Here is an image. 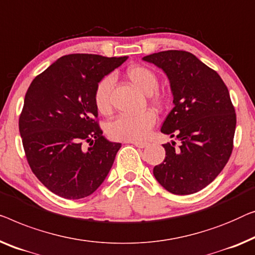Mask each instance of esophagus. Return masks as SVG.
I'll return each instance as SVG.
<instances>
[{"mask_svg": "<svg viewBox=\"0 0 255 255\" xmlns=\"http://www.w3.org/2000/svg\"><path fill=\"white\" fill-rule=\"evenodd\" d=\"M131 143H133L135 147H138V148H145V147L148 146V143L147 142H141V141H130Z\"/></svg>", "mask_w": 255, "mask_h": 255, "instance_id": "1", "label": "esophagus"}]
</instances>
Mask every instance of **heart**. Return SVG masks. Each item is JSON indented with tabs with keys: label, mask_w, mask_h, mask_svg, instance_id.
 Returning <instances> with one entry per match:
<instances>
[{
	"label": "heart",
	"mask_w": 255,
	"mask_h": 255,
	"mask_svg": "<svg viewBox=\"0 0 255 255\" xmlns=\"http://www.w3.org/2000/svg\"><path fill=\"white\" fill-rule=\"evenodd\" d=\"M128 78L130 82L139 88L142 93L148 95L150 102L154 105H161L163 99L157 93L158 79L152 70L145 66H131L127 71ZM115 83L114 75L105 76L99 80L94 90V105L98 112L103 115L110 113L112 110V100L110 93ZM156 116L153 112H145L139 115H121L115 120L109 122L107 125V132L110 138L122 141H141L146 139L150 130L155 125Z\"/></svg>",
	"instance_id": "heart-1"
}]
</instances>
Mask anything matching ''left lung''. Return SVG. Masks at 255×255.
I'll return each instance as SVG.
<instances>
[{
    "label": "left lung",
    "mask_w": 255,
    "mask_h": 255,
    "mask_svg": "<svg viewBox=\"0 0 255 255\" xmlns=\"http://www.w3.org/2000/svg\"><path fill=\"white\" fill-rule=\"evenodd\" d=\"M167 75L173 108L161 132L176 136L163 143L165 158L154 177L173 194L204 189L226 167L234 147L236 113L219 73L184 50H165L142 57Z\"/></svg>",
    "instance_id": "left-lung-1"
}]
</instances>
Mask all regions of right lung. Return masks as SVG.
Returning <instances> with one entry per match:
<instances>
[{"label": "right lung", "instance_id": "1", "mask_svg": "<svg viewBox=\"0 0 255 255\" xmlns=\"http://www.w3.org/2000/svg\"><path fill=\"white\" fill-rule=\"evenodd\" d=\"M127 60L65 55L29 85L19 117L21 141L33 173L58 197H88L113 167L122 143L102 134L93 95L99 80Z\"/></svg>", "mask_w": 255, "mask_h": 255}]
</instances>
